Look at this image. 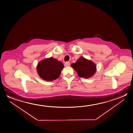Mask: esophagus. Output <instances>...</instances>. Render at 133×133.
<instances>
[{"label": "esophagus", "mask_w": 133, "mask_h": 133, "mask_svg": "<svg viewBox=\"0 0 133 133\" xmlns=\"http://www.w3.org/2000/svg\"><path fill=\"white\" fill-rule=\"evenodd\" d=\"M70 65V63L69 62H66L65 64H64V65L65 66H69Z\"/></svg>", "instance_id": "34e87169"}]
</instances>
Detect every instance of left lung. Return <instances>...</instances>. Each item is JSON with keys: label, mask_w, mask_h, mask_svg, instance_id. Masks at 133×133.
Instances as JSON below:
<instances>
[{"label": "left lung", "mask_w": 133, "mask_h": 133, "mask_svg": "<svg viewBox=\"0 0 133 133\" xmlns=\"http://www.w3.org/2000/svg\"><path fill=\"white\" fill-rule=\"evenodd\" d=\"M71 66L76 71L80 77L89 78L93 76L96 71V65L91 61L80 57L76 63H72Z\"/></svg>", "instance_id": "8db88e82"}]
</instances>
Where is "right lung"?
I'll list each match as a JSON object with an SVG mask.
<instances>
[{
	"label": "right lung",
	"mask_w": 133,
	"mask_h": 133,
	"mask_svg": "<svg viewBox=\"0 0 133 133\" xmlns=\"http://www.w3.org/2000/svg\"><path fill=\"white\" fill-rule=\"evenodd\" d=\"M64 67L61 62L51 57L39 62L37 70L41 78L46 81H52L59 78Z\"/></svg>",
	"instance_id": "obj_1"
}]
</instances>
